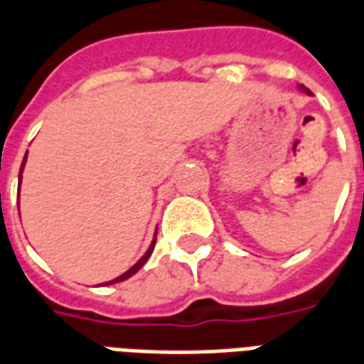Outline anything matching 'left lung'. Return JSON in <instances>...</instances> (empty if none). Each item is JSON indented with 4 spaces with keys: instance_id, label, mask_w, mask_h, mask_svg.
<instances>
[{
    "instance_id": "8db88e82",
    "label": "left lung",
    "mask_w": 364,
    "mask_h": 364,
    "mask_svg": "<svg viewBox=\"0 0 364 364\" xmlns=\"http://www.w3.org/2000/svg\"><path fill=\"white\" fill-rule=\"evenodd\" d=\"M300 90L304 91V93H308V95H310V90H308V87H304V85H300Z\"/></svg>"
}]
</instances>
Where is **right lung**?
I'll return each mask as SVG.
<instances>
[{
  "mask_svg": "<svg viewBox=\"0 0 364 364\" xmlns=\"http://www.w3.org/2000/svg\"><path fill=\"white\" fill-rule=\"evenodd\" d=\"M25 161H27V156H25V159H23V164H21V171H19V187H21V173H23V167H25ZM154 245H156V237H154V242H151V245L150 247H148V252L144 253V257L140 261H138V263H136L134 267H130L127 271V273L124 274H120V277H117V279H114V281H111V282H105V284H112V282H120V281H124V279H128V277H132V274L134 273H138V271H140V267H142L144 263H146V261H148V257H150L151 255V252H154Z\"/></svg>",
  "mask_w": 364,
  "mask_h": 364,
  "instance_id": "1",
  "label": "right lung"
}]
</instances>
